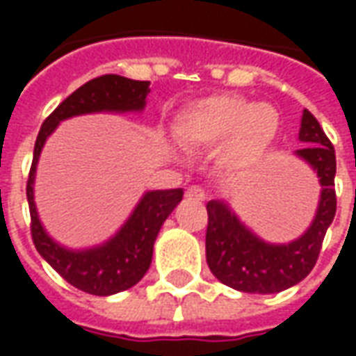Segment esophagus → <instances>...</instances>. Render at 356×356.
<instances>
[{"label": "esophagus", "mask_w": 356, "mask_h": 356, "mask_svg": "<svg viewBox=\"0 0 356 356\" xmlns=\"http://www.w3.org/2000/svg\"><path fill=\"white\" fill-rule=\"evenodd\" d=\"M185 196H188V198H194V200H204L206 198V193H204V188H200V186H188L185 191Z\"/></svg>", "instance_id": "esophagus-1"}]
</instances>
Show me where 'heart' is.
Here are the masks:
<instances>
[{"mask_svg": "<svg viewBox=\"0 0 356 356\" xmlns=\"http://www.w3.org/2000/svg\"><path fill=\"white\" fill-rule=\"evenodd\" d=\"M177 137L188 147H219L229 143V156L252 160L275 139L278 116L268 104L244 97L216 95L191 104L177 120Z\"/></svg>", "mask_w": 356, "mask_h": 356, "instance_id": "obj_1", "label": "heart"}]
</instances>
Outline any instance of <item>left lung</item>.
<instances>
[{"mask_svg":"<svg viewBox=\"0 0 356 356\" xmlns=\"http://www.w3.org/2000/svg\"><path fill=\"white\" fill-rule=\"evenodd\" d=\"M305 148L298 156L313 165L321 177L322 194L311 229L291 244L273 246L240 223L223 202H208L206 261L221 282L244 293H276L301 282L321 255L322 240L336 216V150L318 120L305 110L299 129Z\"/></svg>","mask_w":356,"mask_h":356,"instance_id":"obj_1","label":"left lung"}]
</instances>
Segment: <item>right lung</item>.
<instances>
[{
    "instance_id": "add662e5",
    "label": "right lung",
    "mask_w": 356,
    "mask_h": 356,
    "mask_svg": "<svg viewBox=\"0 0 356 356\" xmlns=\"http://www.w3.org/2000/svg\"><path fill=\"white\" fill-rule=\"evenodd\" d=\"M148 86L150 81L129 80L118 74H104L93 78L76 89L72 95H68L45 118L35 139L34 158L26 183L30 232L34 246L66 282L91 296H110L124 291L135 286L145 276L152 261V248L160 227L181 202L183 191L171 188V191L147 193L145 198L139 202V206L135 208L133 216L129 217V221L110 242L88 252H70L55 244L45 234L38 219L34 188H32L35 163L42 152L43 143L60 120L88 114V112H101V110H114V112L140 110L145 106L147 95L150 93Z\"/></svg>"
}]
</instances>
